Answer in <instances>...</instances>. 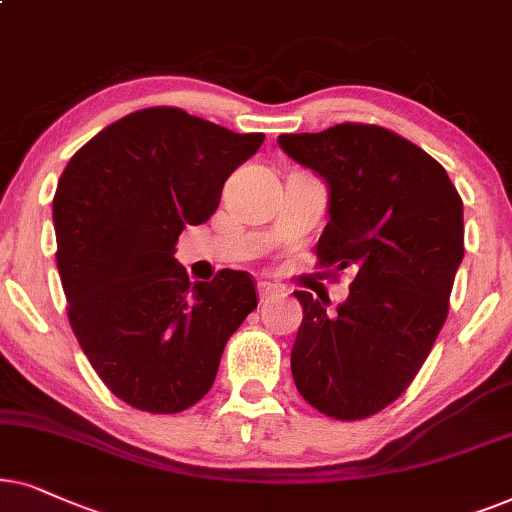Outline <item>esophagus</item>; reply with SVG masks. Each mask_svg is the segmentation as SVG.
Masks as SVG:
<instances>
[{"label":"esophagus","mask_w":512,"mask_h":512,"mask_svg":"<svg viewBox=\"0 0 512 512\" xmlns=\"http://www.w3.org/2000/svg\"><path fill=\"white\" fill-rule=\"evenodd\" d=\"M276 292H278V288H276L274 283H269V281L257 283V295H260V302H267V299L271 295H276Z\"/></svg>","instance_id":"esophagus-1"}]
</instances>
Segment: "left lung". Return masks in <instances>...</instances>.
<instances>
[{"mask_svg": "<svg viewBox=\"0 0 512 512\" xmlns=\"http://www.w3.org/2000/svg\"><path fill=\"white\" fill-rule=\"evenodd\" d=\"M278 147L327 185L318 264L356 274L335 313L295 292L304 318L292 379L327 417L365 419L403 395L445 323L463 260L461 196L433 156L381 126L278 135Z\"/></svg>", "mask_w": 512, "mask_h": 512, "instance_id": "8db88e82", "label": "left lung"}]
</instances>
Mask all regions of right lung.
<instances>
[{
    "label": "right lung",
    "mask_w": 512,
    "mask_h": 512,
    "mask_svg": "<svg viewBox=\"0 0 512 512\" xmlns=\"http://www.w3.org/2000/svg\"><path fill=\"white\" fill-rule=\"evenodd\" d=\"M177 107L114 121L67 163L53 199L67 316L93 370L142 412L175 414L213 386L227 339L257 306L245 271L189 283L177 236L220 206L262 147Z\"/></svg>",
    "instance_id": "add662e5"
}]
</instances>
